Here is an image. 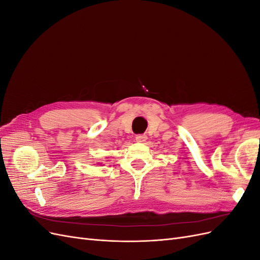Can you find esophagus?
<instances>
[{"label":"esophagus","mask_w":260,"mask_h":260,"mask_svg":"<svg viewBox=\"0 0 260 260\" xmlns=\"http://www.w3.org/2000/svg\"><path fill=\"white\" fill-rule=\"evenodd\" d=\"M146 139H147V137H146L145 135H138V136L136 137L137 142H145Z\"/></svg>","instance_id":"1"}]
</instances>
